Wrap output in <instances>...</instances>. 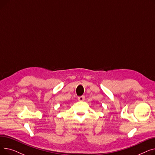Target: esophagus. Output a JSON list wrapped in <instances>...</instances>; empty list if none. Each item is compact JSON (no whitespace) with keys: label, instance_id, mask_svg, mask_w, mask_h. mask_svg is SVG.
I'll return each mask as SVG.
<instances>
[{"label":"esophagus","instance_id":"34e87169","mask_svg":"<svg viewBox=\"0 0 155 155\" xmlns=\"http://www.w3.org/2000/svg\"><path fill=\"white\" fill-rule=\"evenodd\" d=\"M78 100L79 101H84V100H85V96H84V95H82V96H80V97H78Z\"/></svg>","mask_w":155,"mask_h":155}]
</instances>
